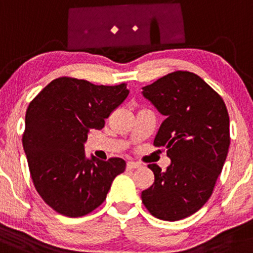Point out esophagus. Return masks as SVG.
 <instances>
[{
	"label": "esophagus",
	"mask_w": 253,
	"mask_h": 253,
	"mask_svg": "<svg viewBox=\"0 0 253 253\" xmlns=\"http://www.w3.org/2000/svg\"><path fill=\"white\" fill-rule=\"evenodd\" d=\"M141 165L138 163H135V161H127L126 164V169H138Z\"/></svg>",
	"instance_id": "esophagus-1"
}]
</instances>
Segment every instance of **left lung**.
I'll use <instances>...</instances> for the list:
<instances>
[{
    "mask_svg": "<svg viewBox=\"0 0 253 253\" xmlns=\"http://www.w3.org/2000/svg\"><path fill=\"white\" fill-rule=\"evenodd\" d=\"M142 94L166 119L154 138L166 147L171 164L161 171L148 165L154 183L142 191L153 216L178 221L207 203L228 153L229 116L222 98L190 72H173L142 88Z\"/></svg>",
    "mask_w": 253,
    "mask_h": 253,
    "instance_id": "obj_1",
    "label": "left lung"
}]
</instances>
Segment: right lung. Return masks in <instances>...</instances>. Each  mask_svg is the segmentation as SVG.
I'll use <instances>...</instances> for the list:
<instances>
[{"label": "right lung", "mask_w": 253, "mask_h": 253, "mask_svg": "<svg viewBox=\"0 0 253 253\" xmlns=\"http://www.w3.org/2000/svg\"><path fill=\"white\" fill-rule=\"evenodd\" d=\"M126 84L98 86L86 80L58 78L31 101L25 118L22 146L38 194L53 211L80 217L98 208L126 161L86 158L89 130L126 100Z\"/></svg>", "instance_id": "obj_1"}]
</instances>
